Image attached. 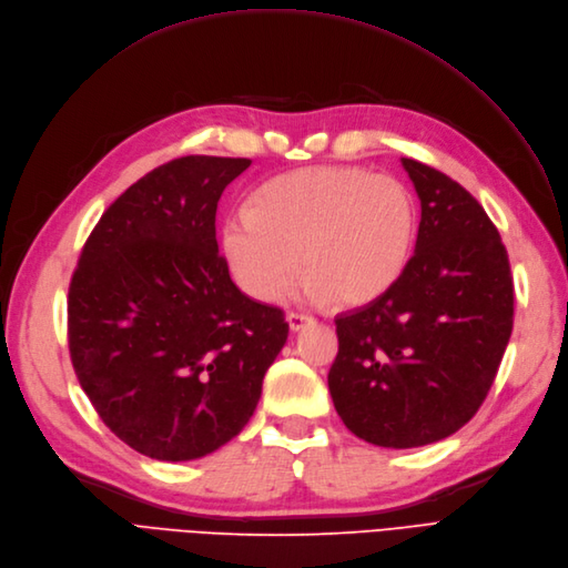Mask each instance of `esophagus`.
I'll return each instance as SVG.
<instances>
[{"label":"esophagus","mask_w":568,"mask_h":568,"mask_svg":"<svg viewBox=\"0 0 568 568\" xmlns=\"http://www.w3.org/2000/svg\"><path fill=\"white\" fill-rule=\"evenodd\" d=\"M286 322H288V328H291L293 333H298V331H303L305 326L312 324V316L298 314V312H288V314H286Z\"/></svg>","instance_id":"esophagus-1"}]
</instances>
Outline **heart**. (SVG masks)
Here are the masks:
<instances>
[{
  "label": "heart",
  "mask_w": 568,
  "mask_h": 568,
  "mask_svg": "<svg viewBox=\"0 0 568 568\" xmlns=\"http://www.w3.org/2000/svg\"><path fill=\"white\" fill-rule=\"evenodd\" d=\"M415 200L398 179L320 165L267 181L223 223V254L248 298L272 305L305 275L312 301L356 310L382 298L410 263Z\"/></svg>",
  "instance_id": "b5f03b06"
}]
</instances>
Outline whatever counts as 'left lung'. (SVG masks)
Instances as JSON below:
<instances>
[{"mask_svg": "<svg viewBox=\"0 0 568 568\" xmlns=\"http://www.w3.org/2000/svg\"><path fill=\"white\" fill-rule=\"evenodd\" d=\"M422 221L403 277L335 320V410L379 447L438 443L478 413L513 333V277L483 205L447 174L400 158Z\"/></svg>", "mask_w": 568, "mask_h": 568, "instance_id": "left-lung-1", "label": "left lung"}]
</instances>
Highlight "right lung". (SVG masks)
<instances>
[{"mask_svg": "<svg viewBox=\"0 0 568 568\" xmlns=\"http://www.w3.org/2000/svg\"><path fill=\"white\" fill-rule=\"evenodd\" d=\"M248 158L186 155L102 214L67 301L77 377L102 422L158 462H191L252 419L288 324L233 284L216 205Z\"/></svg>", "mask_w": 568, "mask_h": 568, "instance_id": "1", "label": "right lung"}]
</instances>
